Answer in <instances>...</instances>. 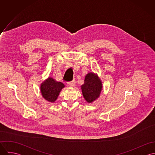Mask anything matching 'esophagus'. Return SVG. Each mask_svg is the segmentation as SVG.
I'll list each match as a JSON object with an SVG mask.
<instances>
[{
  "instance_id": "esophagus-1",
  "label": "esophagus",
  "mask_w": 155,
  "mask_h": 155,
  "mask_svg": "<svg viewBox=\"0 0 155 155\" xmlns=\"http://www.w3.org/2000/svg\"><path fill=\"white\" fill-rule=\"evenodd\" d=\"M74 85H75V81L74 80H73V81H72L71 82H67V85L68 87H73L74 86Z\"/></svg>"
}]
</instances>
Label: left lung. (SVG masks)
I'll return each instance as SVG.
<instances>
[{
    "mask_svg": "<svg viewBox=\"0 0 155 155\" xmlns=\"http://www.w3.org/2000/svg\"><path fill=\"white\" fill-rule=\"evenodd\" d=\"M82 94L88 103H92L98 98L102 89V83L97 75L89 73L81 86Z\"/></svg>",
    "mask_w": 155,
    "mask_h": 155,
    "instance_id": "left-lung-1",
    "label": "left lung"
}]
</instances>
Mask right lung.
<instances>
[{"label": "right lung", "mask_w": 155, "mask_h": 155, "mask_svg": "<svg viewBox=\"0 0 155 155\" xmlns=\"http://www.w3.org/2000/svg\"><path fill=\"white\" fill-rule=\"evenodd\" d=\"M64 85L61 82H57L52 78H49L41 84V91L42 97L49 102H54L59 95Z\"/></svg>", "instance_id": "right-lung-1"}]
</instances>
